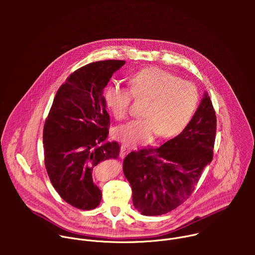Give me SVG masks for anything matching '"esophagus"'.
<instances>
[{"instance_id": "obj_1", "label": "esophagus", "mask_w": 255, "mask_h": 255, "mask_svg": "<svg viewBox=\"0 0 255 255\" xmlns=\"http://www.w3.org/2000/svg\"><path fill=\"white\" fill-rule=\"evenodd\" d=\"M130 151H131V147H129L128 145H126V144H123L122 146H121V152H120L121 157H122V158L125 157Z\"/></svg>"}]
</instances>
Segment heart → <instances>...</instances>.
I'll use <instances>...</instances> for the list:
<instances>
[{
	"mask_svg": "<svg viewBox=\"0 0 255 255\" xmlns=\"http://www.w3.org/2000/svg\"><path fill=\"white\" fill-rule=\"evenodd\" d=\"M131 90L119 85L109 86L105 101L118 120L125 119L132 97L148 100L144 119L133 120L117 127L115 137L127 144L137 145L151 141L157 134L161 138L176 135L191 121L197 108L199 95L190 82L179 80L159 67L144 68L131 77Z\"/></svg>",
	"mask_w": 255,
	"mask_h": 255,
	"instance_id": "heart-1",
	"label": "heart"
}]
</instances>
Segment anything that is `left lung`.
Instances as JSON below:
<instances>
[{
    "label": "left lung",
    "mask_w": 255,
    "mask_h": 255,
    "mask_svg": "<svg viewBox=\"0 0 255 255\" xmlns=\"http://www.w3.org/2000/svg\"><path fill=\"white\" fill-rule=\"evenodd\" d=\"M216 129L215 110L205 93L183 132L159 147L132 151L125 157L123 171L138 212L163 215L189 199L213 159Z\"/></svg>",
    "instance_id": "1"
}]
</instances>
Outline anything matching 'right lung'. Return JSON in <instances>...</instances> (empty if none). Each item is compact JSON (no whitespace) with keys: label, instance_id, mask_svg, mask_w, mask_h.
I'll return each instance as SVG.
<instances>
[{"label":"right lung","instance_id":"1","mask_svg":"<svg viewBox=\"0 0 255 255\" xmlns=\"http://www.w3.org/2000/svg\"><path fill=\"white\" fill-rule=\"evenodd\" d=\"M125 60H101L77 69L58 89L43 128L44 163L58 195L80 210L100 205L93 170L118 158L120 145L107 142L110 116L104 89Z\"/></svg>","mask_w":255,"mask_h":255}]
</instances>
